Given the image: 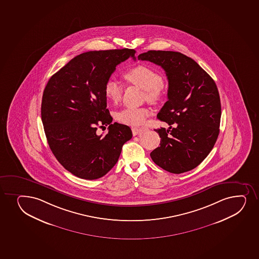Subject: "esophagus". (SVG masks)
Wrapping results in <instances>:
<instances>
[{
  "label": "esophagus",
  "mask_w": 259,
  "mask_h": 259,
  "mask_svg": "<svg viewBox=\"0 0 259 259\" xmlns=\"http://www.w3.org/2000/svg\"><path fill=\"white\" fill-rule=\"evenodd\" d=\"M140 128H138V127L132 128V132H133V135H134V136H136V135H138V134H139V133H140Z\"/></svg>",
  "instance_id": "obj_1"
}]
</instances>
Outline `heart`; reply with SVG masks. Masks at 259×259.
I'll list each match as a JSON object with an SVG mask.
<instances>
[{"mask_svg":"<svg viewBox=\"0 0 259 259\" xmlns=\"http://www.w3.org/2000/svg\"><path fill=\"white\" fill-rule=\"evenodd\" d=\"M124 77L129 83L145 90L146 99L149 102L157 103L164 96L163 76L152 68L140 64L131 68L124 73ZM105 97L116 104L121 100L122 87L115 79H108L104 86ZM150 114L146 108H126L117 113L119 122L131 126L142 125Z\"/></svg>","mask_w":259,"mask_h":259,"instance_id":"b5f03b06","label":"heart"}]
</instances>
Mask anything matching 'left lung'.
Segmentation results:
<instances>
[{
	"instance_id": "left-lung-1",
	"label": "left lung",
	"mask_w": 259,
	"mask_h": 259,
	"mask_svg": "<svg viewBox=\"0 0 259 259\" xmlns=\"http://www.w3.org/2000/svg\"><path fill=\"white\" fill-rule=\"evenodd\" d=\"M138 58L163 68L169 82L168 101L157 118L169 127L155 129L161 141L151 159L174 174L195 169L212 151L220 133L221 99L214 81L195 60L178 52L148 51Z\"/></svg>"
}]
</instances>
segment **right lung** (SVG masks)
Masks as SVG:
<instances>
[{"label":"right lung","instance_id":"1","mask_svg":"<svg viewBox=\"0 0 259 259\" xmlns=\"http://www.w3.org/2000/svg\"><path fill=\"white\" fill-rule=\"evenodd\" d=\"M135 50L81 53L55 73L45 88L41 119L50 148L71 174L95 180L107 174L133 137L131 128L114 122L107 108L104 86L118 64L135 60ZM109 124L105 137L97 125Z\"/></svg>","mask_w":259,"mask_h":259}]
</instances>
